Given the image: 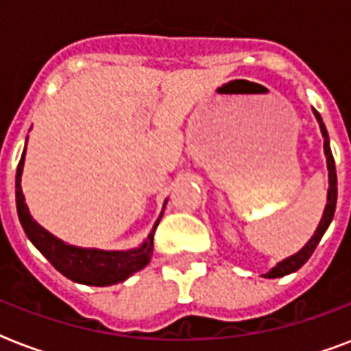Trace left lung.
<instances>
[{"mask_svg": "<svg viewBox=\"0 0 351 351\" xmlns=\"http://www.w3.org/2000/svg\"><path fill=\"white\" fill-rule=\"evenodd\" d=\"M313 114H315L317 121H319V127H321V134L324 138V156H326V167H328V197H326V208H324V213H322V219L317 226L315 233L308 242L304 244V247L297 253H293L288 258L277 262L275 266L269 269L267 273H264L262 277L264 278H278L284 277V275H289V273H295L299 267H302L306 264V261L310 258L311 253L315 251L317 244L321 242L322 234L326 233L328 226L332 224L333 213H335V204H337V171H335V162H333L332 149H330V136H328L326 125L322 121L321 114L313 109Z\"/></svg>", "mask_w": 351, "mask_h": 351, "instance_id": "obj_1", "label": "left lung"}]
</instances>
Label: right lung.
<instances>
[{
    "label": "right lung",
    "instance_id": "1",
    "mask_svg": "<svg viewBox=\"0 0 351 351\" xmlns=\"http://www.w3.org/2000/svg\"><path fill=\"white\" fill-rule=\"evenodd\" d=\"M25 151H27V143H25L23 154L16 171V208H18L19 222L23 226L25 234L36 245V250H40L41 255L45 256L58 271L71 278L73 282L85 284V286H112V284L123 282L131 275L147 266L153 255L154 231L164 215L167 200L164 202L162 213L153 224V230L149 231L145 240L138 247L98 250V247H78V245L67 244L62 239L49 233L43 226L38 224L25 204V195L21 191Z\"/></svg>",
    "mask_w": 351,
    "mask_h": 351
}]
</instances>
